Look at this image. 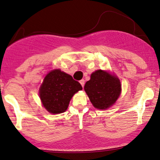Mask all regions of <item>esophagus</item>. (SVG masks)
Masks as SVG:
<instances>
[{
  "label": "esophagus",
  "mask_w": 160,
  "mask_h": 160,
  "mask_svg": "<svg viewBox=\"0 0 160 160\" xmlns=\"http://www.w3.org/2000/svg\"><path fill=\"white\" fill-rule=\"evenodd\" d=\"M80 84H81V86H82V87H83L84 86V84H85V80H81L80 81Z\"/></svg>",
  "instance_id": "34e87169"
}]
</instances>
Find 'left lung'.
<instances>
[{
  "instance_id": "8db88e82",
  "label": "left lung",
  "mask_w": 160,
  "mask_h": 160,
  "mask_svg": "<svg viewBox=\"0 0 160 160\" xmlns=\"http://www.w3.org/2000/svg\"><path fill=\"white\" fill-rule=\"evenodd\" d=\"M84 89L95 108L105 110L113 105L120 96L121 84L115 76L98 70L91 74Z\"/></svg>"
}]
</instances>
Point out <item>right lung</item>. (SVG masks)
Wrapping results in <instances>:
<instances>
[{"mask_svg": "<svg viewBox=\"0 0 160 160\" xmlns=\"http://www.w3.org/2000/svg\"><path fill=\"white\" fill-rule=\"evenodd\" d=\"M80 83L71 75L56 69L45 77L40 89L43 107L51 113H61L67 110L72 96L82 90Z\"/></svg>", "mask_w": 160, "mask_h": 160, "instance_id": "right-lung-1", "label": "right lung"}]
</instances>
